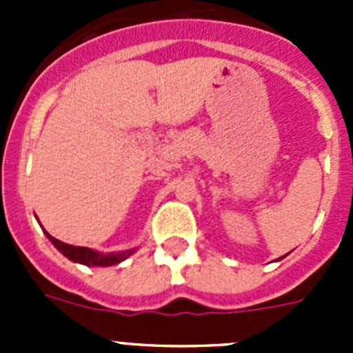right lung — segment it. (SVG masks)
<instances>
[{
	"mask_svg": "<svg viewBox=\"0 0 353 353\" xmlns=\"http://www.w3.org/2000/svg\"><path fill=\"white\" fill-rule=\"evenodd\" d=\"M48 239L51 240L54 248L67 256L70 261H76V263H83L86 267H111V265H117L120 261L127 260L134 252V249L130 251H123V252H99V251H93L90 248H79V245H70V244H65L61 240L54 239V236L49 235L46 232Z\"/></svg>",
	"mask_w": 353,
	"mask_h": 353,
	"instance_id": "obj_1",
	"label": "right lung"
}]
</instances>
